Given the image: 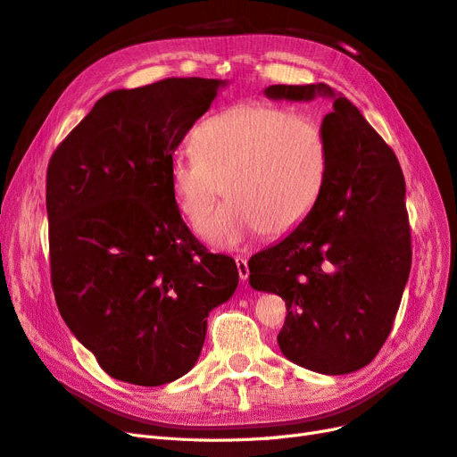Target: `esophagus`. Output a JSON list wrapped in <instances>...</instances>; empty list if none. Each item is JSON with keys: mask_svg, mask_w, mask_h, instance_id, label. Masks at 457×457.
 <instances>
[{"mask_svg": "<svg viewBox=\"0 0 457 457\" xmlns=\"http://www.w3.org/2000/svg\"><path fill=\"white\" fill-rule=\"evenodd\" d=\"M237 267H238V274H240V280L245 282L250 278V265H247V261L244 257L237 259Z\"/></svg>", "mask_w": 457, "mask_h": 457, "instance_id": "1", "label": "esophagus"}]
</instances>
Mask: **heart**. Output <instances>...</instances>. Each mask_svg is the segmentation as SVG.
Listing matches in <instances>:
<instances>
[{"instance_id": "obj_1", "label": "heart", "mask_w": 457, "mask_h": 457, "mask_svg": "<svg viewBox=\"0 0 457 457\" xmlns=\"http://www.w3.org/2000/svg\"><path fill=\"white\" fill-rule=\"evenodd\" d=\"M195 150L170 158V187L179 213L200 227L217 183L228 198L207 223L205 240L234 247L270 232L280 237L312 212L329 170L326 135L314 118L267 101H247L205 118Z\"/></svg>"}]
</instances>
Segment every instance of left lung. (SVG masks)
<instances>
[{
    "label": "left lung",
    "instance_id": "1",
    "mask_svg": "<svg viewBox=\"0 0 457 457\" xmlns=\"http://www.w3.org/2000/svg\"><path fill=\"white\" fill-rule=\"evenodd\" d=\"M262 93L272 101H331L320 126L329 170L307 219L247 262L250 284L286 301L278 345L287 361L343 376L376 358L408 282L404 175L361 110L329 86H270Z\"/></svg>",
    "mask_w": 457,
    "mask_h": 457
}]
</instances>
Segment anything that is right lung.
Segmentation results:
<instances>
[{
    "label": "right lung",
    "instance_id": "right-lung-1",
    "mask_svg": "<svg viewBox=\"0 0 457 457\" xmlns=\"http://www.w3.org/2000/svg\"><path fill=\"white\" fill-rule=\"evenodd\" d=\"M223 79L116 89L47 168L51 282L66 326L110 378L158 386L195 368L207 316L238 287L177 210L170 158Z\"/></svg>",
    "mask_w": 457,
    "mask_h": 457
}]
</instances>
